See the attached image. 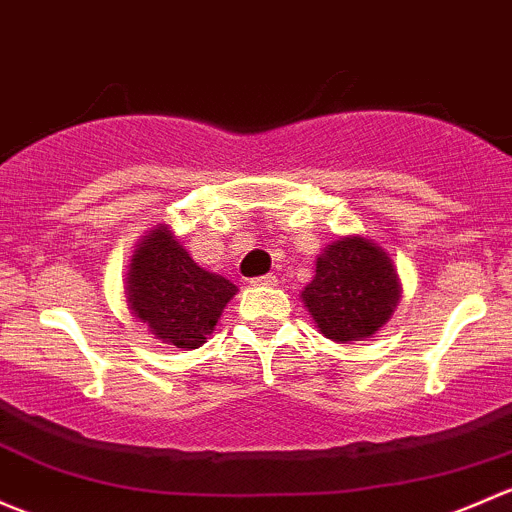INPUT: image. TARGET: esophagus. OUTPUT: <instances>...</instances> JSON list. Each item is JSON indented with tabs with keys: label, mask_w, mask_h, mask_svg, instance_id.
<instances>
[{
	"label": "esophagus",
	"mask_w": 512,
	"mask_h": 512,
	"mask_svg": "<svg viewBox=\"0 0 512 512\" xmlns=\"http://www.w3.org/2000/svg\"><path fill=\"white\" fill-rule=\"evenodd\" d=\"M252 287H274L277 284V277L274 274H262V277H255L252 279Z\"/></svg>",
	"instance_id": "1"
}]
</instances>
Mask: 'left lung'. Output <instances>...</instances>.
I'll use <instances>...</instances> for the list:
<instances>
[{"instance_id":"8db88e82","label":"left lung","mask_w":512,"mask_h":512,"mask_svg":"<svg viewBox=\"0 0 512 512\" xmlns=\"http://www.w3.org/2000/svg\"><path fill=\"white\" fill-rule=\"evenodd\" d=\"M402 297L395 262L378 242L343 235L316 257V274L301 292L316 328L336 343L365 341L395 314Z\"/></svg>"}]
</instances>
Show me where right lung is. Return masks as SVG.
Listing matches in <instances>:
<instances>
[{
	"label": "right lung",
	"mask_w": 512,
	"mask_h": 512,
	"mask_svg": "<svg viewBox=\"0 0 512 512\" xmlns=\"http://www.w3.org/2000/svg\"><path fill=\"white\" fill-rule=\"evenodd\" d=\"M238 294L223 274L203 270L166 223L134 245L125 279L127 309L161 343L193 351L215 331Z\"/></svg>",
	"instance_id": "right-lung-1"
}]
</instances>
